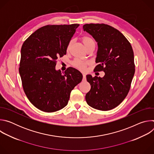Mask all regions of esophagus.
<instances>
[{
	"mask_svg": "<svg viewBox=\"0 0 154 154\" xmlns=\"http://www.w3.org/2000/svg\"><path fill=\"white\" fill-rule=\"evenodd\" d=\"M86 80V75L85 74L83 73V81H85Z\"/></svg>",
	"mask_w": 154,
	"mask_h": 154,
	"instance_id": "obj_1",
	"label": "esophagus"
}]
</instances>
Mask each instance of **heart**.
Wrapping results in <instances>:
<instances>
[{
	"label": "heart",
	"instance_id": "1",
	"mask_svg": "<svg viewBox=\"0 0 154 154\" xmlns=\"http://www.w3.org/2000/svg\"><path fill=\"white\" fill-rule=\"evenodd\" d=\"M81 41L82 42V43L83 44L84 46L85 47L86 49H87L89 47L91 46H95V41L90 36H83L81 38ZM72 41H71L69 43V45L68 46V48L67 50L69 51L70 49V47L72 45ZM89 61H83L81 60H79V59H76L75 60L73 61V62L72 63V66L76 68L77 69L80 70V71H84L86 68V67L89 64Z\"/></svg>",
	"mask_w": 154,
	"mask_h": 154
}]
</instances>
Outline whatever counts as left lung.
I'll return each instance as SVG.
<instances>
[{
	"label": "left lung",
	"mask_w": 154,
	"mask_h": 154,
	"mask_svg": "<svg viewBox=\"0 0 154 154\" xmlns=\"http://www.w3.org/2000/svg\"><path fill=\"white\" fill-rule=\"evenodd\" d=\"M84 31L97 42L95 71H103L105 75H86L91 85L85 99L90 106L107 111L118 106L130 90L135 74L134 55L127 39L118 30L105 24H86Z\"/></svg>",
	"instance_id": "1"
}]
</instances>
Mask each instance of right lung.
<instances>
[{
  "label": "right lung",
  "instance_id": "obj_1",
  "mask_svg": "<svg viewBox=\"0 0 154 154\" xmlns=\"http://www.w3.org/2000/svg\"><path fill=\"white\" fill-rule=\"evenodd\" d=\"M79 26H43L22 46L19 72L23 90L30 102L42 112H54L66 106L71 91L82 80V74L73 68H67L63 74L55 70L57 60L66 54Z\"/></svg>",
  "mask_w": 154,
  "mask_h": 154
}]
</instances>
